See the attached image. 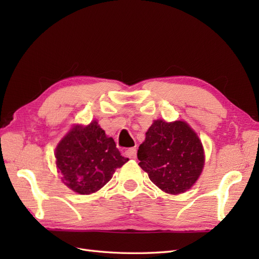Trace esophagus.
Masks as SVG:
<instances>
[{
  "mask_svg": "<svg viewBox=\"0 0 259 259\" xmlns=\"http://www.w3.org/2000/svg\"><path fill=\"white\" fill-rule=\"evenodd\" d=\"M125 154H126L127 158L130 159H135L136 155H137V151L135 148H128L126 151H125Z\"/></svg>",
  "mask_w": 259,
  "mask_h": 259,
  "instance_id": "esophagus-1",
  "label": "esophagus"
}]
</instances>
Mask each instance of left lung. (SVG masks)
Here are the masks:
<instances>
[{
  "label": "left lung",
  "mask_w": 259,
  "mask_h": 259,
  "mask_svg": "<svg viewBox=\"0 0 259 259\" xmlns=\"http://www.w3.org/2000/svg\"><path fill=\"white\" fill-rule=\"evenodd\" d=\"M138 165L164 192L179 194L195 184L204 166V150L185 121L155 120L139 146Z\"/></svg>",
  "instance_id": "left-lung-1"
}]
</instances>
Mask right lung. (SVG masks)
Masks as SVG:
<instances>
[{
	"mask_svg": "<svg viewBox=\"0 0 259 259\" xmlns=\"http://www.w3.org/2000/svg\"><path fill=\"white\" fill-rule=\"evenodd\" d=\"M55 158L57 169L64 176L62 182L79 194L101 189L115 169L128 161L95 120L86 126L74 125L60 140Z\"/></svg>",
	"mask_w": 259,
	"mask_h": 259,
	"instance_id": "obj_1",
	"label": "right lung"
}]
</instances>
